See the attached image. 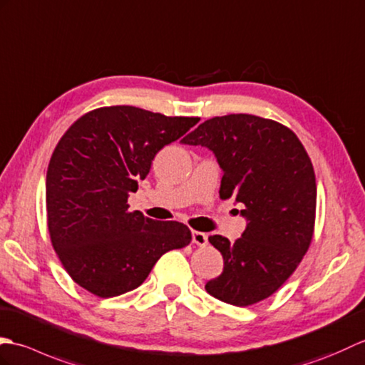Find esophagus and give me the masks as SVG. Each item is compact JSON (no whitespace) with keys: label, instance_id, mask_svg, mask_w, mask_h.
Returning <instances> with one entry per match:
<instances>
[{"label":"esophagus","instance_id":"34e87169","mask_svg":"<svg viewBox=\"0 0 365 365\" xmlns=\"http://www.w3.org/2000/svg\"><path fill=\"white\" fill-rule=\"evenodd\" d=\"M192 242L198 247H205V245H207V236L205 232L192 231Z\"/></svg>","mask_w":365,"mask_h":365}]
</instances>
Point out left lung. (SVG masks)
<instances>
[{
	"mask_svg": "<svg viewBox=\"0 0 365 365\" xmlns=\"http://www.w3.org/2000/svg\"><path fill=\"white\" fill-rule=\"evenodd\" d=\"M182 143L214 151L220 198H236L248 220L234 244L209 237L225 265L206 292L242 307L262 302L295 272L314 236L317 184L303 143L287 126L250 114L209 118Z\"/></svg>",
	"mask_w": 365,
	"mask_h": 365,
	"instance_id": "1",
	"label": "left lung"
}]
</instances>
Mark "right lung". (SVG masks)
<instances>
[{
  "label": "right lung",
  "mask_w": 365,
  "mask_h": 365,
  "mask_svg": "<svg viewBox=\"0 0 365 365\" xmlns=\"http://www.w3.org/2000/svg\"><path fill=\"white\" fill-rule=\"evenodd\" d=\"M198 121L109 106L87 112L61 137L46 172V222L56 255L78 286L100 298L129 292L162 255L190 244L184 223L129 210L128 197L158 153Z\"/></svg>",
  "instance_id": "1"
}]
</instances>
